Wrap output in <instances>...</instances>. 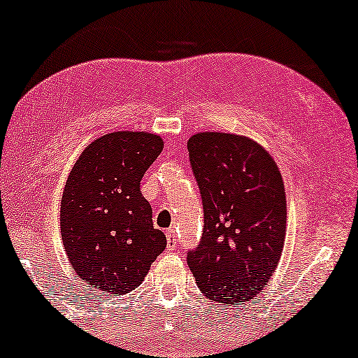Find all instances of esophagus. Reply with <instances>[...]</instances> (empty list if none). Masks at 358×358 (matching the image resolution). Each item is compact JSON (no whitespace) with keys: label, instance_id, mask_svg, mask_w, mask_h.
Returning <instances> with one entry per match:
<instances>
[{"label":"esophagus","instance_id":"esophagus-1","mask_svg":"<svg viewBox=\"0 0 358 358\" xmlns=\"http://www.w3.org/2000/svg\"><path fill=\"white\" fill-rule=\"evenodd\" d=\"M166 239H168V248L169 249L178 248V239H176L174 229H168V231H166Z\"/></svg>","mask_w":358,"mask_h":358}]
</instances>
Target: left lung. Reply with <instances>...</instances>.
Returning a JSON list of instances; mask_svg holds the SVG:
<instances>
[{"instance_id":"left-lung-1","label":"left lung","mask_w":358,"mask_h":358,"mask_svg":"<svg viewBox=\"0 0 358 358\" xmlns=\"http://www.w3.org/2000/svg\"><path fill=\"white\" fill-rule=\"evenodd\" d=\"M203 203V234L187 264L213 301L254 300L278 266L287 234L285 185L268 151L248 136L200 131L187 141Z\"/></svg>"}]
</instances>
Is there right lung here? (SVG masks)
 I'll list each match as a JSON object with an SVG mask.
<instances>
[{"instance_id":"obj_1","label":"right lung","mask_w":358,"mask_h":358,"mask_svg":"<svg viewBox=\"0 0 358 358\" xmlns=\"http://www.w3.org/2000/svg\"><path fill=\"white\" fill-rule=\"evenodd\" d=\"M164 148L150 131H112L83 150L62 195L63 248L75 272L107 295L140 287L164 251L140 180Z\"/></svg>"}]
</instances>
